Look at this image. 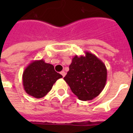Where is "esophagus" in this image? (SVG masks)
<instances>
[{
	"label": "esophagus",
	"mask_w": 133,
	"mask_h": 133,
	"mask_svg": "<svg viewBox=\"0 0 133 133\" xmlns=\"http://www.w3.org/2000/svg\"><path fill=\"white\" fill-rule=\"evenodd\" d=\"M65 72H64V71H62V72H61V75H62V77H64L65 76Z\"/></svg>",
	"instance_id": "1"
}]
</instances>
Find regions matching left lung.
Instances as JSON below:
<instances>
[{
  "label": "left lung",
  "instance_id": "1",
  "mask_svg": "<svg viewBox=\"0 0 133 133\" xmlns=\"http://www.w3.org/2000/svg\"><path fill=\"white\" fill-rule=\"evenodd\" d=\"M72 92L81 101H89L102 92L107 81V69L95 54L73 57L69 71L63 78Z\"/></svg>",
  "mask_w": 133,
  "mask_h": 133
}]
</instances>
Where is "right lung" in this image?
<instances>
[{"mask_svg": "<svg viewBox=\"0 0 133 133\" xmlns=\"http://www.w3.org/2000/svg\"><path fill=\"white\" fill-rule=\"evenodd\" d=\"M62 75L54 70L53 65L43 59L33 61L26 67L23 74V85L27 94L40 99L45 97Z\"/></svg>", "mask_w": 133, "mask_h": 133, "instance_id": "1", "label": "right lung"}]
</instances>
